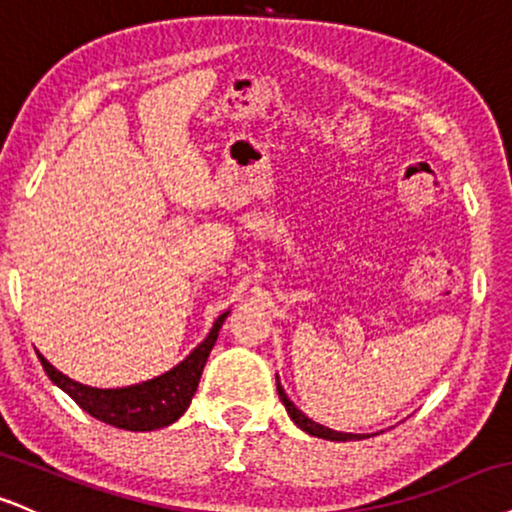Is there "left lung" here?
I'll list each match as a JSON object with an SVG mask.
<instances>
[{
    "mask_svg": "<svg viewBox=\"0 0 512 512\" xmlns=\"http://www.w3.org/2000/svg\"><path fill=\"white\" fill-rule=\"evenodd\" d=\"M276 391H279V398H281V403L286 405V412H288V417H291V420L298 424L300 429H303L305 434H310V436H317V439H326V441H360V439H369V436H365V434H348V432H336V429H329V427H324V424H319V422H315V420H310V417L305 415L303 410H298L293 405V400L286 396V391H283V386H281V381H279V377H276Z\"/></svg>",
    "mask_w": 512,
    "mask_h": 512,
    "instance_id": "left-lung-1",
    "label": "left lung"
}]
</instances>
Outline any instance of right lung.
Here are the masks:
<instances>
[{
	"instance_id": "1",
	"label": "right lung",
	"mask_w": 512,
	"mask_h": 512,
	"mask_svg": "<svg viewBox=\"0 0 512 512\" xmlns=\"http://www.w3.org/2000/svg\"><path fill=\"white\" fill-rule=\"evenodd\" d=\"M229 317V310L217 317L209 334L200 346L193 348V353L186 355L174 369L159 374L155 379L140 381L133 386H121V389H97V386H85L80 381H73L66 374H61L57 367L49 365L40 355L42 367L47 377L66 391L88 415L104 424L126 429V432H155V429L174 424L183 412L188 410L193 400L197 384H200L202 369L214 343H217L219 329L224 319Z\"/></svg>"
}]
</instances>
